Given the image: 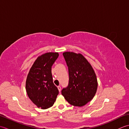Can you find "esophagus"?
Instances as JSON below:
<instances>
[{"label":"esophagus","instance_id":"34e87169","mask_svg":"<svg viewBox=\"0 0 129 129\" xmlns=\"http://www.w3.org/2000/svg\"><path fill=\"white\" fill-rule=\"evenodd\" d=\"M57 89H58V90H59V91L60 92V91H61V87H60V86H57Z\"/></svg>","mask_w":129,"mask_h":129}]
</instances>
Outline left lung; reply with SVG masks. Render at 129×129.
<instances>
[{"label":"left lung","mask_w":129,"mask_h":129,"mask_svg":"<svg viewBox=\"0 0 129 129\" xmlns=\"http://www.w3.org/2000/svg\"><path fill=\"white\" fill-rule=\"evenodd\" d=\"M68 67L69 80L61 94L68 103L83 106L91 101L98 88V81L91 65L81 54L65 52L62 54Z\"/></svg>","instance_id":"8db88e82"}]
</instances>
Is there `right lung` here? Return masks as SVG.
I'll list each match as a JSON object with an SVG mask.
<instances>
[{"instance_id": "obj_1", "label": "right lung", "mask_w": 129, "mask_h": 129, "mask_svg": "<svg viewBox=\"0 0 129 129\" xmlns=\"http://www.w3.org/2000/svg\"><path fill=\"white\" fill-rule=\"evenodd\" d=\"M58 56L57 53H47L39 56L27 76V94L33 103L42 109L53 106L59 94L51 74V67Z\"/></svg>"}]
</instances>
